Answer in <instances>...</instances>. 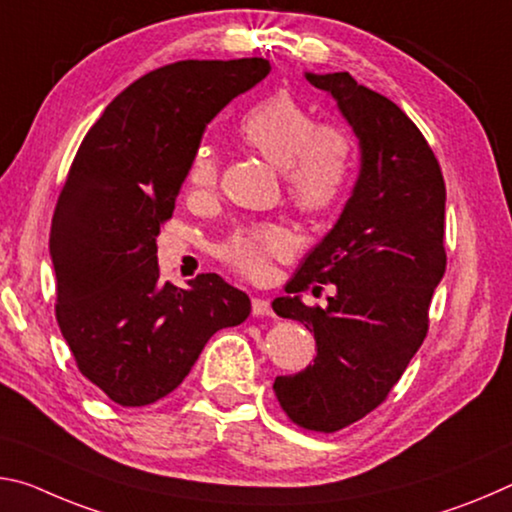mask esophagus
I'll return each mask as SVG.
<instances>
[{
  "label": "esophagus",
  "mask_w": 512,
  "mask_h": 512,
  "mask_svg": "<svg viewBox=\"0 0 512 512\" xmlns=\"http://www.w3.org/2000/svg\"><path fill=\"white\" fill-rule=\"evenodd\" d=\"M251 315L254 317H265V315H274L270 301L263 297H254L251 299Z\"/></svg>",
  "instance_id": "1"
}]
</instances>
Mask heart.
Listing matches in <instances>:
<instances>
[{
    "label": "heart",
    "instance_id": "1",
    "mask_svg": "<svg viewBox=\"0 0 512 512\" xmlns=\"http://www.w3.org/2000/svg\"><path fill=\"white\" fill-rule=\"evenodd\" d=\"M240 136L283 170L290 197L306 211H326L345 195L356 170V140L335 122H317L311 108L290 92L261 99L240 120ZM220 179V156L201 145L190 161L188 186L211 190ZM292 238L281 224L245 226L220 247V256L233 270L261 279L272 261L288 256Z\"/></svg>",
    "mask_w": 512,
    "mask_h": 512
}]
</instances>
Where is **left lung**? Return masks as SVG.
I'll return each mask as SVG.
<instances>
[{
	"mask_svg": "<svg viewBox=\"0 0 512 512\" xmlns=\"http://www.w3.org/2000/svg\"><path fill=\"white\" fill-rule=\"evenodd\" d=\"M306 79L338 102L360 147L345 211L304 258L274 313L315 335L313 365L276 376L274 395L301 429L333 433L385 401L429 331L433 290L445 274V179L413 120L349 72ZM333 282L326 309L298 292ZM315 290V288H313Z\"/></svg>",
	"mask_w": 512,
	"mask_h": 512,
	"instance_id": "8db88e82",
	"label": "left lung"
}]
</instances>
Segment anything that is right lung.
I'll return each instance as SVG.
<instances>
[{"label":"right lung","instance_id":"add662e5","mask_svg":"<svg viewBox=\"0 0 512 512\" xmlns=\"http://www.w3.org/2000/svg\"><path fill=\"white\" fill-rule=\"evenodd\" d=\"M267 72L265 58L158 67L106 106L74 156L49 233L56 320L79 372L115 404L170 395L211 335L251 313L217 274L161 281L156 238L206 124Z\"/></svg>","mask_w":512,"mask_h":512}]
</instances>
